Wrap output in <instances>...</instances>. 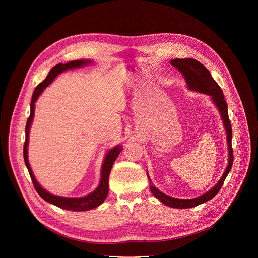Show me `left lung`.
I'll return each mask as SVG.
<instances>
[{"label":"left lung","mask_w":258,"mask_h":258,"mask_svg":"<svg viewBox=\"0 0 258 258\" xmlns=\"http://www.w3.org/2000/svg\"><path fill=\"white\" fill-rule=\"evenodd\" d=\"M170 63L172 66L177 68L179 72L182 73V77L185 78L189 90L206 94L211 97V100L219 110L220 116H222L226 132H227V141H228V148H229L228 166L223 176L220 177V179L217 181L216 185L212 189H210L208 192L193 199H178V198L167 196L162 192H160L158 189H156L153 185H150V190L152 194L157 199H159L163 204L172 208H191L212 199L219 192L220 188L223 187V183L227 175L231 171V168L233 166V161H234L233 148H232V135H233L232 125H231V121L228 113V104L225 100L223 91L217 85V83L212 79L210 72L207 70V68L203 64H201L199 61L191 58L173 59L170 61ZM149 180L151 181L150 177H149Z\"/></svg>","instance_id":"8db88e82"}]
</instances>
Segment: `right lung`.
<instances>
[{
	"label": "right lung",
	"mask_w": 258,
	"mask_h": 258,
	"mask_svg": "<svg viewBox=\"0 0 258 258\" xmlns=\"http://www.w3.org/2000/svg\"><path fill=\"white\" fill-rule=\"evenodd\" d=\"M92 61L91 60H75V61H70L68 63L62 64L59 63L57 65H55L49 72V75L47 76V78L45 79L44 82H42L40 85H38L34 89V92L32 94V99H31V103H30V115L27 119L26 122V126H25V142H24V146H23V157H24V162L25 165L28 169L29 175L31 177V180L33 182V186L35 191L38 192V194L47 202L54 204L62 209H66V210H72V211H86V210H91L93 208L98 207L99 205H101L104 200L106 199L107 195H108V191H109V174L110 171H111L112 165L115 161V159L117 158V156L119 155V153L122 150L121 146H116L114 148H112L110 150L104 159L102 168H101V180L99 186L97 187V189L95 191H93L91 194L85 196V197H80V198H67V197H62V196H56L53 194H50L49 192H47L44 188L41 187L40 183L38 182V180L35 179L32 170L30 168V165L28 163V158H27V147H28V135H29V128L34 116V104L38 100L39 96L43 93V91L53 82V80L62 73L63 71L67 70V69H72V68H78L84 65H88L91 64Z\"/></svg>",
	"instance_id": "right-lung-1"
}]
</instances>
